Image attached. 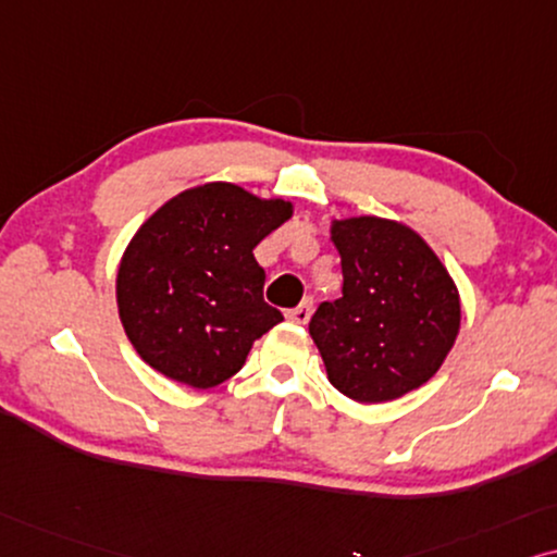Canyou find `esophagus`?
<instances>
[{
  "instance_id": "34e87169",
  "label": "esophagus",
  "mask_w": 557,
  "mask_h": 557,
  "mask_svg": "<svg viewBox=\"0 0 557 557\" xmlns=\"http://www.w3.org/2000/svg\"><path fill=\"white\" fill-rule=\"evenodd\" d=\"M310 300H306V302H300L298 308H293V310H287V321H293V323H298V325H306L308 321H310Z\"/></svg>"
}]
</instances>
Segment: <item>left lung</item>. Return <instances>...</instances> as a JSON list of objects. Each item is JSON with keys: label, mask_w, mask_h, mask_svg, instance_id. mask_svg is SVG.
Listing matches in <instances>:
<instances>
[{"label": "left lung", "mask_w": 557, "mask_h": 557, "mask_svg": "<svg viewBox=\"0 0 557 557\" xmlns=\"http://www.w3.org/2000/svg\"><path fill=\"white\" fill-rule=\"evenodd\" d=\"M331 239L344 287L308 325L329 382L367 405L418 389L456 344V283L425 239L397 221L341 219L331 224Z\"/></svg>", "instance_id": "8db88e82"}]
</instances>
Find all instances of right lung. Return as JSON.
<instances>
[{"mask_svg":"<svg viewBox=\"0 0 557 557\" xmlns=\"http://www.w3.org/2000/svg\"><path fill=\"white\" fill-rule=\"evenodd\" d=\"M293 216L283 198L206 183L160 206L124 249L116 306L135 351L168 380L209 389L283 321L262 298L255 247Z\"/></svg>","mask_w":557,"mask_h":557,"instance_id":"1","label":"right lung"}]
</instances>
